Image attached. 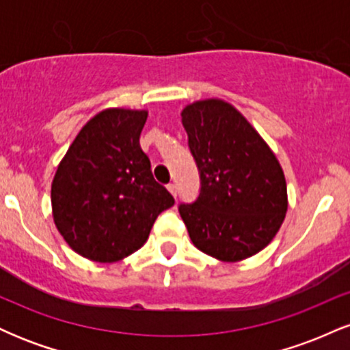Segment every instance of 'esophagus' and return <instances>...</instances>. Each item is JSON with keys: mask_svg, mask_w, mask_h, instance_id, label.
<instances>
[{"mask_svg": "<svg viewBox=\"0 0 350 350\" xmlns=\"http://www.w3.org/2000/svg\"><path fill=\"white\" fill-rule=\"evenodd\" d=\"M167 191H170L171 194L174 196V198H176V196H178V189H176V184H172V183L167 184Z\"/></svg>", "mask_w": 350, "mask_h": 350, "instance_id": "1", "label": "esophagus"}]
</instances>
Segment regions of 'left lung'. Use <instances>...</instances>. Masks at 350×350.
I'll return each mask as SVG.
<instances>
[{
	"instance_id": "1",
	"label": "left lung",
	"mask_w": 350,
	"mask_h": 350,
	"mask_svg": "<svg viewBox=\"0 0 350 350\" xmlns=\"http://www.w3.org/2000/svg\"><path fill=\"white\" fill-rule=\"evenodd\" d=\"M187 144L200 189L179 214L192 243L222 262L263 250L288 208L286 180L262 136L222 100H202L183 110Z\"/></svg>"
}]
</instances>
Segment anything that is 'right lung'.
Masks as SVG:
<instances>
[{
    "mask_svg": "<svg viewBox=\"0 0 350 350\" xmlns=\"http://www.w3.org/2000/svg\"><path fill=\"white\" fill-rule=\"evenodd\" d=\"M148 113L110 108L80 130L52 180V215L72 250L102 263L143 247L174 198L139 146Z\"/></svg>",
    "mask_w": 350,
    "mask_h": 350,
    "instance_id": "1",
    "label": "right lung"
}]
</instances>
